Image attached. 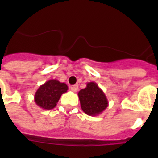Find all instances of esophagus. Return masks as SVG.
Masks as SVG:
<instances>
[{"instance_id":"esophagus-1","label":"esophagus","mask_w":158,"mask_h":158,"mask_svg":"<svg viewBox=\"0 0 158 158\" xmlns=\"http://www.w3.org/2000/svg\"><path fill=\"white\" fill-rule=\"evenodd\" d=\"M70 89H71V91H73V93H76V92L78 90V85H72L70 87Z\"/></svg>"}]
</instances>
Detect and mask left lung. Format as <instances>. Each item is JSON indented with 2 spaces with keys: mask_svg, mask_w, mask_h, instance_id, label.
Segmentation results:
<instances>
[{
  "mask_svg": "<svg viewBox=\"0 0 158 158\" xmlns=\"http://www.w3.org/2000/svg\"><path fill=\"white\" fill-rule=\"evenodd\" d=\"M77 95L82 111L88 115H99L108 106L107 96L95 82L87 83L86 88L80 90Z\"/></svg>",
  "mask_w": 158,
  "mask_h": 158,
  "instance_id": "left-lung-1",
  "label": "left lung"
}]
</instances>
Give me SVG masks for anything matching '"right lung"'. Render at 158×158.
<instances>
[{
	"mask_svg": "<svg viewBox=\"0 0 158 158\" xmlns=\"http://www.w3.org/2000/svg\"><path fill=\"white\" fill-rule=\"evenodd\" d=\"M68 86L56 79L48 80L40 86L35 94L36 105L44 110H51L56 107L57 103L63 93H66Z\"/></svg>",
	"mask_w": 158,
	"mask_h": 158,
	"instance_id": "right-lung-1",
	"label": "right lung"
}]
</instances>
